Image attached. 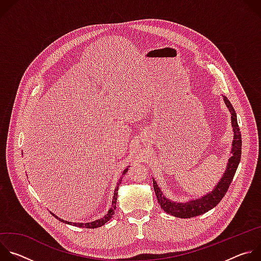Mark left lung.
Here are the masks:
<instances>
[{
	"instance_id": "8db88e82",
	"label": "left lung",
	"mask_w": 261,
	"mask_h": 261,
	"mask_svg": "<svg viewBox=\"0 0 261 261\" xmlns=\"http://www.w3.org/2000/svg\"><path fill=\"white\" fill-rule=\"evenodd\" d=\"M224 101L226 106L228 107L230 114H231V124L233 127V141H232V148L231 154L232 156L228 160L227 169L225 170L224 174L221 180L216 186V188L210 192L208 194L202 196L201 198L190 200L185 203H176L174 201H171L163 196L162 192L160 191L158 185L155 179H153V186L154 190L157 196V200L161 206V208L164 210L167 214L177 217V218H193L199 215H202L206 213L207 211L215 207L221 199L225 196L231 180L233 179L234 173L237 171V168L239 166V163L241 161V155H242V135L239 128L238 120H237V114L234 111V108L232 107L229 100L224 97Z\"/></svg>"
}]
</instances>
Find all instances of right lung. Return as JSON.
I'll use <instances>...</instances> for the list:
<instances>
[{
	"mask_svg": "<svg viewBox=\"0 0 261 261\" xmlns=\"http://www.w3.org/2000/svg\"><path fill=\"white\" fill-rule=\"evenodd\" d=\"M127 170H128V168L127 169H125L124 170V172H123V174L122 175H124L126 172H127ZM122 178H123V176H121V179H120V181L118 182V186H117V188L115 189V195H114V200H113V205H111V207H110V210L108 211V213L103 217V218H101V219H99V220H96V221H93V222H90V223H72L71 222H68V221H64L63 219H60V218H58L56 215H54L53 214V216L54 217H56L57 219H59L61 222H65V223H67V224H70V225H74V226H79V227H86V228H96V227H100V226H102V225H104L105 223L109 220V219H111L113 218V215L115 214V210H116V204H117V198H118V191H119V185L121 184V181H122Z\"/></svg>",
	"mask_w": 261,
	"mask_h": 261,
	"instance_id": "right-lung-1",
	"label": "right lung"
}]
</instances>
